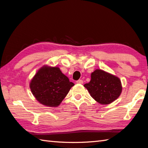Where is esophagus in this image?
Returning a JSON list of instances; mask_svg holds the SVG:
<instances>
[{"instance_id":"1","label":"esophagus","mask_w":148,"mask_h":148,"mask_svg":"<svg viewBox=\"0 0 148 148\" xmlns=\"http://www.w3.org/2000/svg\"><path fill=\"white\" fill-rule=\"evenodd\" d=\"M76 83L77 84H83V81L82 79H79V80H77L76 81Z\"/></svg>"}]
</instances>
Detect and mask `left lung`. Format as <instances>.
<instances>
[{
  "instance_id": "obj_1",
  "label": "left lung",
  "mask_w": 148,
  "mask_h": 148,
  "mask_svg": "<svg viewBox=\"0 0 148 148\" xmlns=\"http://www.w3.org/2000/svg\"><path fill=\"white\" fill-rule=\"evenodd\" d=\"M91 97L100 104H109L117 99L122 92L121 80L101 69L91 74V80L84 84Z\"/></svg>"
}]
</instances>
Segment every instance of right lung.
I'll use <instances>...</instances> for the list:
<instances>
[{"label":"right lung","instance_id":"1","mask_svg":"<svg viewBox=\"0 0 148 148\" xmlns=\"http://www.w3.org/2000/svg\"><path fill=\"white\" fill-rule=\"evenodd\" d=\"M74 85L59 67L45 65L37 71L31 80L30 88L41 104L57 107Z\"/></svg>","mask_w":148,"mask_h":148}]
</instances>
